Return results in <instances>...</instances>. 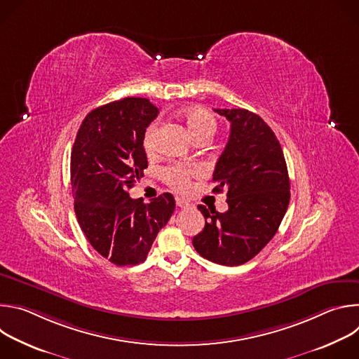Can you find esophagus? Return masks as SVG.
I'll list each match as a JSON object with an SVG mask.
<instances>
[{
	"instance_id": "obj_1",
	"label": "esophagus",
	"mask_w": 359,
	"mask_h": 359,
	"mask_svg": "<svg viewBox=\"0 0 359 359\" xmlns=\"http://www.w3.org/2000/svg\"><path fill=\"white\" fill-rule=\"evenodd\" d=\"M176 206H177V208H182V209H187V208L191 206V204H190L187 200L182 198V197H176Z\"/></svg>"
}]
</instances>
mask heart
<instances>
[{
  "mask_svg": "<svg viewBox=\"0 0 359 359\" xmlns=\"http://www.w3.org/2000/svg\"><path fill=\"white\" fill-rule=\"evenodd\" d=\"M182 116L191 133V136L194 137V140L206 137L210 139L216 129H217V121L215 118V115L204 109L201 107H189L186 109L182 111ZM156 130H158V125L151 123L149 125V128L144 132L143 136V144L146 147V150H151L156 144ZM198 169L197 168H186L182 165H172L166 169H163V176L168 180V183L170 186H173L177 190H186L190 184V177L197 175Z\"/></svg>",
  "mask_w": 359,
  "mask_h": 359,
  "instance_id": "b5f03b06",
  "label": "heart"
}]
</instances>
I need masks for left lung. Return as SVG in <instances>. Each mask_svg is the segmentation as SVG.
Instances as JSON below:
<instances>
[{
  "label": "left lung",
  "mask_w": 359,
  "mask_h": 359,
  "mask_svg": "<svg viewBox=\"0 0 359 359\" xmlns=\"http://www.w3.org/2000/svg\"><path fill=\"white\" fill-rule=\"evenodd\" d=\"M215 111L231 126L213 173V191L227 190L229 210L197 206L206 226L193 245L201 257L233 267L257 255L277 233L290 203V177L281 144L259 115Z\"/></svg>",
  "instance_id": "obj_1"
}]
</instances>
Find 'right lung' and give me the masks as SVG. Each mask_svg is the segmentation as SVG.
Returning <instances> with one entry per match:
<instances>
[{
  "label": "right lung",
  "instance_id": "add662e5",
  "mask_svg": "<svg viewBox=\"0 0 359 359\" xmlns=\"http://www.w3.org/2000/svg\"><path fill=\"white\" fill-rule=\"evenodd\" d=\"M159 109L144 97L99 107L83 119L71 153L75 215L90 245L116 266L143 263L176 201L163 193L144 204L129 196L143 177L146 128Z\"/></svg>",
  "mask_w": 359,
  "mask_h": 359
}]
</instances>
